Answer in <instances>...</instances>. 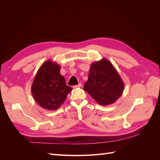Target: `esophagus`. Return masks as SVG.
Returning <instances> with one entry per match:
<instances>
[{"mask_svg": "<svg viewBox=\"0 0 160 160\" xmlns=\"http://www.w3.org/2000/svg\"><path fill=\"white\" fill-rule=\"evenodd\" d=\"M81 83H79L78 85H74L73 87H72V88L73 89H76V88H81Z\"/></svg>", "mask_w": 160, "mask_h": 160, "instance_id": "34e87169", "label": "esophagus"}]
</instances>
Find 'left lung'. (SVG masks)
I'll use <instances>...</instances> for the list:
<instances>
[{"label": "left lung", "instance_id": "left-lung-1", "mask_svg": "<svg viewBox=\"0 0 160 160\" xmlns=\"http://www.w3.org/2000/svg\"><path fill=\"white\" fill-rule=\"evenodd\" d=\"M83 89L99 105H109L122 95L124 83L112 63L103 58L91 65Z\"/></svg>", "mask_w": 160, "mask_h": 160}]
</instances>
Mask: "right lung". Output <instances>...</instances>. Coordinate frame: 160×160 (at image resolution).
<instances>
[{"mask_svg":"<svg viewBox=\"0 0 160 160\" xmlns=\"http://www.w3.org/2000/svg\"><path fill=\"white\" fill-rule=\"evenodd\" d=\"M61 66L47 60L38 69L31 86V93L37 104L42 108L53 111L64 103L72 90L66 85L60 74Z\"/></svg>","mask_w":160,"mask_h":160,"instance_id":"right-lung-1","label":"right lung"}]
</instances>
